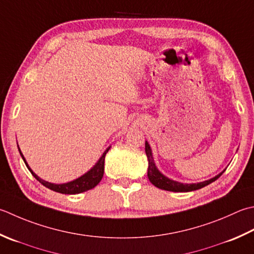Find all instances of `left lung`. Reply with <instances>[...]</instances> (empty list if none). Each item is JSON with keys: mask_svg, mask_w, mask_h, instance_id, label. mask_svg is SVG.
Returning <instances> with one entry per match:
<instances>
[{"mask_svg": "<svg viewBox=\"0 0 254 254\" xmlns=\"http://www.w3.org/2000/svg\"><path fill=\"white\" fill-rule=\"evenodd\" d=\"M145 153L148 160V170H147V177L150 182L153 184L154 186L157 188H161V190H168V191H176V192H185V191H192V190H200V188L205 187L207 185H209L212 182H215L218 180L221 175V172L219 175H217L215 177H212L211 180H208L201 183H197V184H183V183H178L176 181L170 180V178L166 177L165 175L157 170V167L155 166V163H154L153 160V155H152V151L150 147V144L145 142Z\"/></svg>", "mask_w": 254, "mask_h": 254, "instance_id": "1", "label": "left lung"}]
</instances>
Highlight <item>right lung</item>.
I'll list each match as a JSON object with an SVG mask.
<instances>
[{"instance_id": "1", "label": "right lung", "mask_w": 254, "mask_h": 254, "mask_svg": "<svg viewBox=\"0 0 254 254\" xmlns=\"http://www.w3.org/2000/svg\"><path fill=\"white\" fill-rule=\"evenodd\" d=\"M17 147H18V145H17ZM109 150H110V147H108L107 150L104 151L102 156L100 157V160L98 161V163L91 168L90 171L87 172L86 174H83L82 176L77 178V180L69 182V183H64V184H53V183H48L46 181H43L42 178H39L36 174H35L31 170V167L28 166V164L26 163V160L24 158L23 154L18 147L19 154H21L25 165L27 166L28 171L32 173V175L45 187H47V188H49V190H52L54 191L66 193V195H74V193H80L83 191H87L89 190H92L93 187H96L98 184L100 183V181L103 177V172H104V157H106V154L108 153Z\"/></svg>"}]
</instances>
